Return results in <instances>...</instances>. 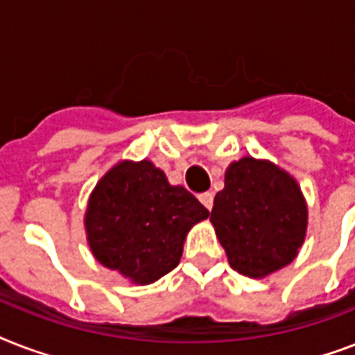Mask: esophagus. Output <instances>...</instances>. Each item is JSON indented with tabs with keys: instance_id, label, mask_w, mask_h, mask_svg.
I'll return each mask as SVG.
<instances>
[{
	"instance_id": "34e87169",
	"label": "esophagus",
	"mask_w": 355,
	"mask_h": 355,
	"mask_svg": "<svg viewBox=\"0 0 355 355\" xmlns=\"http://www.w3.org/2000/svg\"><path fill=\"white\" fill-rule=\"evenodd\" d=\"M200 202L208 208V210H211V206H214V193L211 191H206V193H200L199 195Z\"/></svg>"
}]
</instances>
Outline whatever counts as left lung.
Here are the masks:
<instances>
[{"label":"left lung","mask_w":355,"mask_h":355,"mask_svg":"<svg viewBox=\"0 0 355 355\" xmlns=\"http://www.w3.org/2000/svg\"><path fill=\"white\" fill-rule=\"evenodd\" d=\"M210 221L230 267L263 278L297 258L308 228V206L289 173L245 156L228 166Z\"/></svg>","instance_id":"obj_1"}]
</instances>
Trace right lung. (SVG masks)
<instances>
[{
	"label": "right lung",
	"mask_w": 355,
	"mask_h": 355,
	"mask_svg": "<svg viewBox=\"0 0 355 355\" xmlns=\"http://www.w3.org/2000/svg\"><path fill=\"white\" fill-rule=\"evenodd\" d=\"M208 216L153 162L123 160L92 191L85 227L99 263L145 286L177 267L188 232Z\"/></svg>",
	"instance_id": "add662e5"
}]
</instances>
